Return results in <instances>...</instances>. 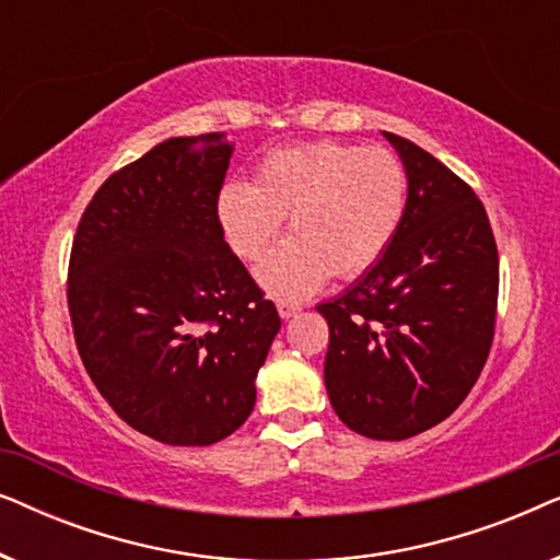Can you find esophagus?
<instances>
[{"instance_id":"obj_1","label":"esophagus","mask_w":560,"mask_h":560,"mask_svg":"<svg viewBox=\"0 0 560 560\" xmlns=\"http://www.w3.org/2000/svg\"><path fill=\"white\" fill-rule=\"evenodd\" d=\"M303 308L298 303H288V301H280L278 303V313H280V318H293V316H298V313H301Z\"/></svg>"}]
</instances>
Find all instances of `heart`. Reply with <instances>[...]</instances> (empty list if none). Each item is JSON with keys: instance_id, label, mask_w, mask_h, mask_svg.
<instances>
[{"instance_id": "obj_1", "label": "heart", "mask_w": 560, "mask_h": 560, "mask_svg": "<svg viewBox=\"0 0 560 560\" xmlns=\"http://www.w3.org/2000/svg\"><path fill=\"white\" fill-rule=\"evenodd\" d=\"M408 206V173L395 152L303 142L267 152L252 186L219 196V221L236 255L257 262L288 217V240L257 278L278 298H303L324 282L357 278L380 262Z\"/></svg>"}]
</instances>
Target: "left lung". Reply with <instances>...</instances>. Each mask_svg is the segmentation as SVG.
I'll list each match as a JSON object with an SVG mask.
<instances>
[{
    "label": "left lung",
    "mask_w": 560,
    "mask_h": 560,
    "mask_svg": "<svg viewBox=\"0 0 560 560\" xmlns=\"http://www.w3.org/2000/svg\"><path fill=\"white\" fill-rule=\"evenodd\" d=\"M385 137L408 173L402 224L380 262L316 311L336 416L366 439L402 441L471 393L494 339L500 257L477 194L431 152Z\"/></svg>",
    "instance_id": "1"
}]
</instances>
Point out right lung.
Masks as SVG:
<instances>
[{"label": "right lung", "mask_w": 560, "mask_h": 560, "mask_svg": "<svg viewBox=\"0 0 560 560\" xmlns=\"http://www.w3.org/2000/svg\"><path fill=\"white\" fill-rule=\"evenodd\" d=\"M234 144L171 137L112 173L83 211L68 311L117 416L171 446H211L249 418L280 316L229 249L219 190Z\"/></svg>", "instance_id": "1"}]
</instances>
